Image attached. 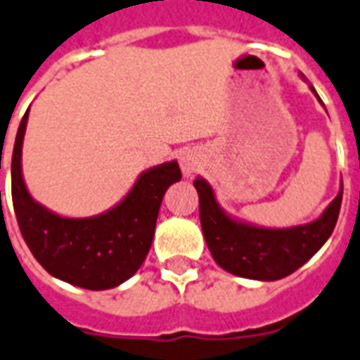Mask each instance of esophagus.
I'll list each match as a JSON object with an SVG mask.
<instances>
[{"mask_svg":"<svg viewBox=\"0 0 360 360\" xmlns=\"http://www.w3.org/2000/svg\"><path fill=\"white\" fill-rule=\"evenodd\" d=\"M180 165H182V171L186 176H191L193 173H197L198 169H200V160L195 153H186L180 158Z\"/></svg>","mask_w":360,"mask_h":360,"instance_id":"esophagus-1","label":"esophagus"}]
</instances>
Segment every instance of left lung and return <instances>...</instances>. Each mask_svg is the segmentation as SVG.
I'll list each match as a JSON object with an SVG mask.
<instances>
[{"label": "left lung", "mask_w": 360, "mask_h": 360, "mask_svg": "<svg viewBox=\"0 0 360 360\" xmlns=\"http://www.w3.org/2000/svg\"><path fill=\"white\" fill-rule=\"evenodd\" d=\"M300 77L305 79L302 73ZM316 99V90L309 84ZM323 105V103H322ZM200 224L207 248L221 269L248 280L276 281L305 265L333 233L337 224L342 187L319 219L290 228H265L228 215L217 202L207 180L197 176Z\"/></svg>", "instance_id": "8db88e82"}]
</instances>
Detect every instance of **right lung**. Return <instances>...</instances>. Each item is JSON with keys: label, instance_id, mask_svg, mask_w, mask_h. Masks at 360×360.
I'll return each mask as SVG.
<instances>
[{"label": "right lung", "instance_id": "1", "mask_svg": "<svg viewBox=\"0 0 360 360\" xmlns=\"http://www.w3.org/2000/svg\"><path fill=\"white\" fill-rule=\"evenodd\" d=\"M29 108L18 127L11 180L18 226L29 250L56 280L82 289H114L143 265L153 245L163 195L180 182L176 160L139 174L124 198L94 217H62L31 197L22 173Z\"/></svg>", "mask_w": 360, "mask_h": 360}]
</instances>
